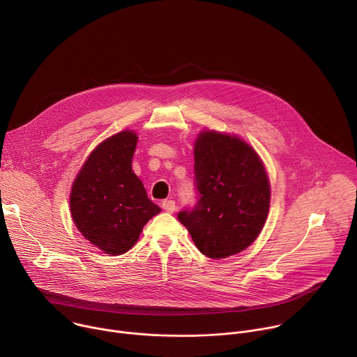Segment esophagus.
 <instances>
[{
	"mask_svg": "<svg viewBox=\"0 0 357 357\" xmlns=\"http://www.w3.org/2000/svg\"><path fill=\"white\" fill-rule=\"evenodd\" d=\"M162 209L168 213H174L175 212V202L174 200H164L162 202Z\"/></svg>",
	"mask_w": 357,
	"mask_h": 357,
	"instance_id": "34e87169",
	"label": "esophagus"
}]
</instances>
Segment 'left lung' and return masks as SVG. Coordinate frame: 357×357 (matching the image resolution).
<instances>
[{
	"label": "left lung",
	"instance_id": "8db88e82",
	"mask_svg": "<svg viewBox=\"0 0 357 357\" xmlns=\"http://www.w3.org/2000/svg\"><path fill=\"white\" fill-rule=\"evenodd\" d=\"M193 154L197 202L178 219L200 252L226 259L263 230L270 209L268 176L257 152L236 135L202 131Z\"/></svg>",
	"mask_w": 357,
	"mask_h": 357
}]
</instances>
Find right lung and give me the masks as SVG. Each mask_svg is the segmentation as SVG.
<instances>
[{
	"label": "right lung",
	"mask_w": 357,
	"mask_h": 357,
	"mask_svg": "<svg viewBox=\"0 0 357 357\" xmlns=\"http://www.w3.org/2000/svg\"><path fill=\"white\" fill-rule=\"evenodd\" d=\"M137 139L134 131L126 130L98 144L70 190V213L77 230L112 256L128 251L145 223L161 212L132 172Z\"/></svg>",
	"instance_id": "add662e5"
}]
</instances>
